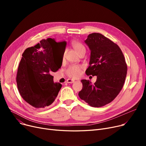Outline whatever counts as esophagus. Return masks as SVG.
Segmentation results:
<instances>
[{"label": "esophagus", "mask_w": 146, "mask_h": 146, "mask_svg": "<svg viewBox=\"0 0 146 146\" xmlns=\"http://www.w3.org/2000/svg\"><path fill=\"white\" fill-rule=\"evenodd\" d=\"M74 81H75V80H74V79H67V80H66L67 83H74Z\"/></svg>", "instance_id": "34e87169"}]
</instances>
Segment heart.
<instances>
[{
	"label": "heart",
	"instance_id": "obj_1",
	"mask_svg": "<svg viewBox=\"0 0 146 146\" xmlns=\"http://www.w3.org/2000/svg\"><path fill=\"white\" fill-rule=\"evenodd\" d=\"M72 45L74 50L76 51L79 54L83 51H85V47L81 42L78 41H73L72 42ZM82 73V66L80 65L73 64L69 66L66 69V74L70 78H77L80 76Z\"/></svg>",
	"mask_w": 146,
	"mask_h": 146
}]
</instances>
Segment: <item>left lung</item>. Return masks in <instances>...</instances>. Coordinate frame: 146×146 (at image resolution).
Listing matches in <instances>:
<instances>
[{"label":"left lung","instance_id":"1","mask_svg":"<svg viewBox=\"0 0 146 146\" xmlns=\"http://www.w3.org/2000/svg\"><path fill=\"white\" fill-rule=\"evenodd\" d=\"M85 42L90 50L88 76H96L94 84L82 80L80 98L92 107H101L111 102L124 86L127 65L119 46L101 34L92 33Z\"/></svg>","mask_w":146,"mask_h":146}]
</instances>
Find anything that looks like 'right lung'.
<instances>
[{"instance_id": "add662e5", "label": "right lung", "mask_w": 146, "mask_h": 146, "mask_svg": "<svg viewBox=\"0 0 146 146\" xmlns=\"http://www.w3.org/2000/svg\"><path fill=\"white\" fill-rule=\"evenodd\" d=\"M54 39L42 40L34 47L27 48L19 63L17 83L19 92L28 104L35 108H43L55 101L62 86L54 83L52 73L56 72L61 65L56 61L54 47Z\"/></svg>"}]
</instances>
